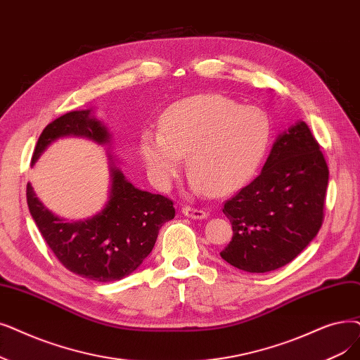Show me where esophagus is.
<instances>
[{"instance_id":"34e87169","label":"esophagus","mask_w":360,"mask_h":360,"mask_svg":"<svg viewBox=\"0 0 360 360\" xmlns=\"http://www.w3.org/2000/svg\"><path fill=\"white\" fill-rule=\"evenodd\" d=\"M182 213H184V216H186V217H191V219H206L207 216H209V213L207 212H205V210H201V209H194V207H188V206H185V207H182Z\"/></svg>"}]
</instances>
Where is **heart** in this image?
Listing matches in <instances>:
<instances>
[{"instance_id": "b5f03b06", "label": "heart", "mask_w": 360, "mask_h": 360, "mask_svg": "<svg viewBox=\"0 0 360 360\" xmlns=\"http://www.w3.org/2000/svg\"><path fill=\"white\" fill-rule=\"evenodd\" d=\"M269 139V119L260 108L202 94L166 108L160 131L139 136V151L160 188H169L186 158L193 191L224 195L255 175Z\"/></svg>"}]
</instances>
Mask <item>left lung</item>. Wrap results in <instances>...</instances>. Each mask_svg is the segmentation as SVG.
Masks as SVG:
<instances>
[{
	"mask_svg": "<svg viewBox=\"0 0 360 360\" xmlns=\"http://www.w3.org/2000/svg\"><path fill=\"white\" fill-rule=\"evenodd\" d=\"M328 175L319 144L303 120L278 134L260 175L225 202L233 233L222 259L252 274L295 259L322 225Z\"/></svg>",
	"mask_w": 360,
	"mask_h": 360,
	"instance_id": "8db88e82",
	"label": "left lung"
}]
</instances>
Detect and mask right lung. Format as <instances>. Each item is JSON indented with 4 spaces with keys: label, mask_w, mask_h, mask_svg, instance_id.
<instances>
[{
    "label": "right lung",
    "mask_w": 360,
    "mask_h": 360,
    "mask_svg": "<svg viewBox=\"0 0 360 360\" xmlns=\"http://www.w3.org/2000/svg\"><path fill=\"white\" fill-rule=\"evenodd\" d=\"M86 138L98 146L108 144L112 134L92 108L60 116L42 131L30 166H34L58 138ZM110 160V190L104 207L81 221H66L37 197L27 182L29 212L45 243L66 269L82 278L110 283L131 275L151 253L163 224L175 217L174 201L143 191L127 179Z\"/></svg>",
    "instance_id": "obj_1"
}]
</instances>
